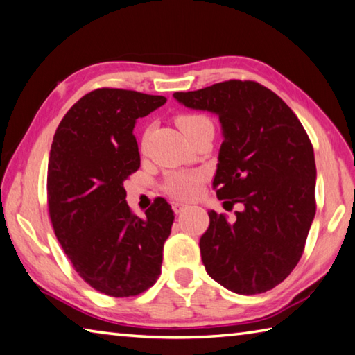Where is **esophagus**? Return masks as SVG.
I'll list each match as a JSON object with an SVG mask.
<instances>
[{"label": "esophagus", "instance_id": "esophagus-1", "mask_svg": "<svg viewBox=\"0 0 355 355\" xmlns=\"http://www.w3.org/2000/svg\"><path fill=\"white\" fill-rule=\"evenodd\" d=\"M189 205L188 203H183V202H173L172 203V209L175 214H180V212H183L184 209H188Z\"/></svg>", "mask_w": 355, "mask_h": 355}]
</instances>
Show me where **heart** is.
I'll return each instance as SVG.
<instances>
[{
	"instance_id": "b5f03b06",
	"label": "heart",
	"mask_w": 355,
	"mask_h": 355,
	"mask_svg": "<svg viewBox=\"0 0 355 355\" xmlns=\"http://www.w3.org/2000/svg\"><path fill=\"white\" fill-rule=\"evenodd\" d=\"M177 124L186 137L191 138L202 128L212 127V121L202 113H184L178 116ZM203 180L205 173L200 171H175L164 178L163 189L175 198H192L198 192Z\"/></svg>"
}]
</instances>
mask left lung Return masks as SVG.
Wrapping results in <instances>:
<instances>
[{"label": "left lung", "mask_w": 355, "mask_h": 355, "mask_svg": "<svg viewBox=\"0 0 355 355\" xmlns=\"http://www.w3.org/2000/svg\"><path fill=\"white\" fill-rule=\"evenodd\" d=\"M183 105L218 114L223 143L212 182L234 222L209 211L200 237L206 272L241 295L272 290L292 273L304 251L317 209L313 147L284 101L254 80H225L173 93Z\"/></svg>", "instance_id": "obj_1"}]
</instances>
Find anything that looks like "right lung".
<instances>
[{"label":"right lung","mask_w":355,"mask_h":355,"mask_svg":"<svg viewBox=\"0 0 355 355\" xmlns=\"http://www.w3.org/2000/svg\"><path fill=\"white\" fill-rule=\"evenodd\" d=\"M164 104V96L98 88L69 108L51 146L48 209L57 241L80 278L114 298L155 284L175 218L161 197L139 218L124 189L141 161L135 122Z\"/></svg>","instance_id":"right-lung-1"}]
</instances>
